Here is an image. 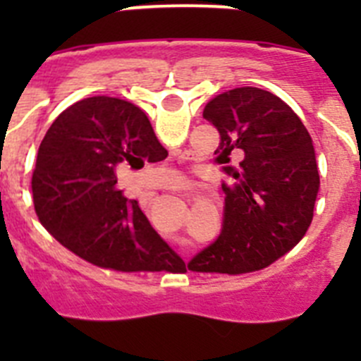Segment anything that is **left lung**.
I'll use <instances>...</instances> for the list:
<instances>
[{
    "label": "left lung",
    "mask_w": 361,
    "mask_h": 361,
    "mask_svg": "<svg viewBox=\"0 0 361 361\" xmlns=\"http://www.w3.org/2000/svg\"><path fill=\"white\" fill-rule=\"evenodd\" d=\"M220 135L215 162L229 175L224 219L213 244L188 269L247 273L269 266L305 235L320 188L311 135L271 92L242 86L222 92L202 111ZM245 153L237 161L234 155Z\"/></svg>",
    "instance_id": "8db88e82"
}]
</instances>
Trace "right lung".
<instances>
[{"label": "right lung", "mask_w": 361, "mask_h": 361, "mask_svg": "<svg viewBox=\"0 0 361 361\" xmlns=\"http://www.w3.org/2000/svg\"><path fill=\"white\" fill-rule=\"evenodd\" d=\"M166 157L139 106L108 95L78 101L54 121L37 152L32 193L41 224L99 267L184 269L137 200L116 188L117 168L126 162L139 170Z\"/></svg>", "instance_id": "right-lung-1"}]
</instances>
